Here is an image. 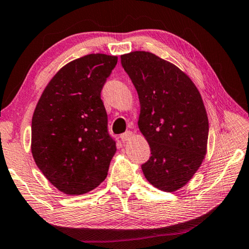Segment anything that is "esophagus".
Instances as JSON below:
<instances>
[{"label": "esophagus", "mask_w": 249, "mask_h": 249, "mask_svg": "<svg viewBox=\"0 0 249 249\" xmlns=\"http://www.w3.org/2000/svg\"><path fill=\"white\" fill-rule=\"evenodd\" d=\"M132 136H133V133L131 131H127L121 135V139L123 142H127L128 140H131Z\"/></svg>", "instance_id": "obj_1"}]
</instances>
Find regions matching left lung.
<instances>
[{
	"instance_id": "1",
	"label": "left lung",
	"mask_w": 249,
	"mask_h": 249,
	"mask_svg": "<svg viewBox=\"0 0 249 249\" xmlns=\"http://www.w3.org/2000/svg\"><path fill=\"white\" fill-rule=\"evenodd\" d=\"M139 94V128L151 157L141 168L150 184L164 192L183 187L206 153L209 121L197 88L176 65L149 52L121 56Z\"/></svg>"
}]
</instances>
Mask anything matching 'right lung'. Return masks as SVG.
I'll list each match as a JSON object with an SVG mask.
<instances>
[{"label": "right lung", "instance_id": "right-lung-1", "mask_svg": "<svg viewBox=\"0 0 249 249\" xmlns=\"http://www.w3.org/2000/svg\"><path fill=\"white\" fill-rule=\"evenodd\" d=\"M117 56L90 54L51 80L34 111L31 152L44 176L63 193L81 195L107 177L116 141L108 132L100 93Z\"/></svg>", "mask_w": 249, "mask_h": 249}]
</instances>
